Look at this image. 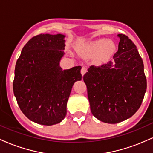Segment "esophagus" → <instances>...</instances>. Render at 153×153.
<instances>
[{"label": "esophagus", "mask_w": 153, "mask_h": 153, "mask_svg": "<svg viewBox=\"0 0 153 153\" xmlns=\"http://www.w3.org/2000/svg\"><path fill=\"white\" fill-rule=\"evenodd\" d=\"M80 73H81V74L82 76H83L84 75H85V73H86V68H85V67H82L81 68V71H80Z\"/></svg>", "instance_id": "34e87169"}]
</instances>
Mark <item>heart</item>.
<instances>
[{"instance_id":"obj_1","label":"heart","mask_w":153,"mask_h":153,"mask_svg":"<svg viewBox=\"0 0 153 153\" xmlns=\"http://www.w3.org/2000/svg\"><path fill=\"white\" fill-rule=\"evenodd\" d=\"M115 50V43L111 40H108L105 38L99 39L91 42L88 49L90 54H94L98 52L95 59L98 64L107 62L114 53Z\"/></svg>"}]
</instances>
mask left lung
Listing matches in <instances>:
<instances>
[{
	"label": "left lung",
	"instance_id": "1",
	"mask_svg": "<svg viewBox=\"0 0 153 153\" xmlns=\"http://www.w3.org/2000/svg\"><path fill=\"white\" fill-rule=\"evenodd\" d=\"M117 36L120 40L114 62L91 66L83 76L93 115L108 124L132 117L147 89L143 61L136 46L124 34Z\"/></svg>",
	"mask_w": 153,
	"mask_h": 153
}]
</instances>
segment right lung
Returning <instances> with one entry per match:
<instances>
[{"label":"right lung","mask_w":153,"mask_h":153,"mask_svg":"<svg viewBox=\"0 0 153 153\" xmlns=\"http://www.w3.org/2000/svg\"><path fill=\"white\" fill-rule=\"evenodd\" d=\"M65 36L41 34L23 47L15 67L14 96L24 114L32 122L51 126L61 122L75 82L81 80V67L62 70Z\"/></svg>","instance_id":"1"}]
</instances>
